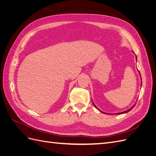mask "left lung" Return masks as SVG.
I'll return each instance as SVG.
<instances>
[{
    "mask_svg": "<svg viewBox=\"0 0 156 156\" xmlns=\"http://www.w3.org/2000/svg\"><path fill=\"white\" fill-rule=\"evenodd\" d=\"M94 106H95V105L94 104ZM134 106H135V105H133V106L132 108H130L129 109H128V110H127V111H125V112H122V113H116L117 115H120V114H122V113H128V112H129V111H130V110H132L133 108H134ZM95 107H96V106H95ZM97 108V107H96ZM100 112H101V111H100Z\"/></svg>",
    "mask_w": 156,
    "mask_h": 156,
    "instance_id": "left-lung-1",
    "label": "left lung"
}]
</instances>
